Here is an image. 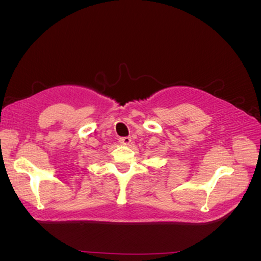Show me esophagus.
Wrapping results in <instances>:
<instances>
[{
  "mask_svg": "<svg viewBox=\"0 0 261 261\" xmlns=\"http://www.w3.org/2000/svg\"><path fill=\"white\" fill-rule=\"evenodd\" d=\"M118 140H120V143L122 145H129L132 143V138L130 137H121Z\"/></svg>",
  "mask_w": 261,
  "mask_h": 261,
  "instance_id": "1",
  "label": "esophagus"
}]
</instances>
